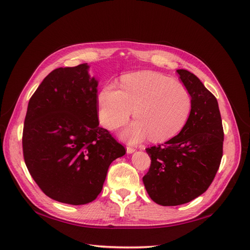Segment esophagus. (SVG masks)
<instances>
[{"label": "esophagus", "mask_w": 250, "mask_h": 250, "mask_svg": "<svg viewBox=\"0 0 250 250\" xmlns=\"http://www.w3.org/2000/svg\"><path fill=\"white\" fill-rule=\"evenodd\" d=\"M134 151H135L134 148H132V147H127V148H126V153H127V154H132Z\"/></svg>", "instance_id": "1"}]
</instances>
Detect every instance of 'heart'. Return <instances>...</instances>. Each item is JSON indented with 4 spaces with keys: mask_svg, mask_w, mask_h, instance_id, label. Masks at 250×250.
<instances>
[{
    "mask_svg": "<svg viewBox=\"0 0 250 250\" xmlns=\"http://www.w3.org/2000/svg\"><path fill=\"white\" fill-rule=\"evenodd\" d=\"M99 119L104 127L116 130L130 119L136 120L121 133L131 144L150 136L155 143L176 136L187 124L191 111V97L182 84L166 75L141 71L121 79L120 89L103 86L98 95Z\"/></svg>",
    "mask_w": 250,
    "mask_h": 250,
    "instance_id": "obj_1",
    "label": "heart"
}]
</instances>
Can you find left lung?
Listing matches in <instances>:
<instances>
[{"instance_id":"8db88e82","label":"left lung","mask_w":250,"mask_h":250,"mask_svg":"<svg viewBox=\"0 0 250 250\" xmlns=\"http://www.w3.org/2000/svg\"><path fill=\"white\" fill-rule=\"evenodd\" d=\"M191 97V111L178 135L147 148L151 159L143 182L155 204L184 205L210 187L223 158L224 130L216 98L201 81L185 69H178Z\"/></svg>"}]
</instances>
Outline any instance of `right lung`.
I'll return each instance as SVG.
<instances>
[{"mask_svg": "<svg viewBox=\"0 0 250 250\" xmlns=\"http://www.w3.org/2000/svg\"><path fill=\"white\" fill-rule=\"evenodd\" d=\"M89 66L57 68L30 99L23 127L24 162L43 193L80 206L101 193L108 167L125 154L99 126L98 80Z\"/></svg>", "mask_w": 250, "mask_h": 250, "instance_id": "right-lung-1", "label": "right lung"}]
</instances>
